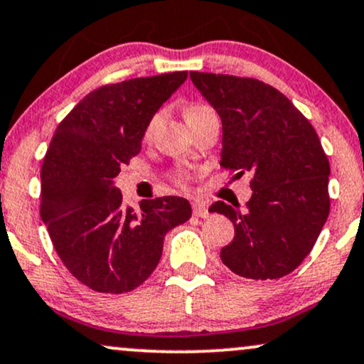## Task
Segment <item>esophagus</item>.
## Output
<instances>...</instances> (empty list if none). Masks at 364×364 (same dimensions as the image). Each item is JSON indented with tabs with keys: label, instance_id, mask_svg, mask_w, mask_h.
<instances>
[{
	"label": "esophagus",
	"instance_id": "1",
	"mask_svg": "<svg viewBox=\"0 0 364 364\" xmlns=\"http://www.w3.org/2000/svg\"><path fill=\"white\" fill-rule=\"evenodd\" d=\"M193 213H195V216H200V218H208L210 216L208 206L201 203V201H195V203H193Z\"/></svg>",
	"mask_w": 364,
	"mask_h": 364
}]
</instances>
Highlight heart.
<instances>
[{"label":"heart","instance_id":"b5f03b06","mask_svg":"<svg viewBox=\"0 0 364 364\" xmlns=\"http://www.w3.org/2000/svg\"><path fill=\"white\" fill-rule=\"evenodd\" d=\"M203 110H208L206 107H190L186 110V117H190V116H195V114H200V112H203ZM156 121H158V116H156L153 121H151V124H149V127H148V132H151V129L154 127V124H156Z\"/></svg>","mask_w":364,"mask_h":364}]
</instances>
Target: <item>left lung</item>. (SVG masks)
<instances>
[{
	"mask_svg": "<svg viewBox=\"0 0 364 364\" xmlns=\"http://www.w3.org/2000/svg\"><path fill=\"white\" fill-rule=\"evenodd\" d=\"M222 119L220 164L252 173L245 208L216 201L235 237L220 252L245 279H280L309 255L329 215V161L314 127L277 89L255 79L190 72Z\"/></svg>",
	"mask_w": 364,
	"mask_h": 364,
	"instance_id": "left-lung-1",
	"label": "left lung"
}]
</instances>
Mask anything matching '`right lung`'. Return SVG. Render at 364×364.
Segmentation results:
<instances>
[{
	"label": "right lung",
	"instance_id": "1",
	"mask_svg": "<svg viewBox=\"0 0 364 364\" xmlns=\"http://www.w3.org/2000/svg\"><path fill=\"white\" fill-rule=\"evenodd\" d=\"M188 72L131 79L90 92L60 122L41 166L40 215L55 250L87 287L124 294L153 274L169 230L191 218L185 198L124 206L121 166L141 151L151 119Z\"/></svg>",
	"mask_w": 364,
	"mask_h": 364
}]
</instances>
